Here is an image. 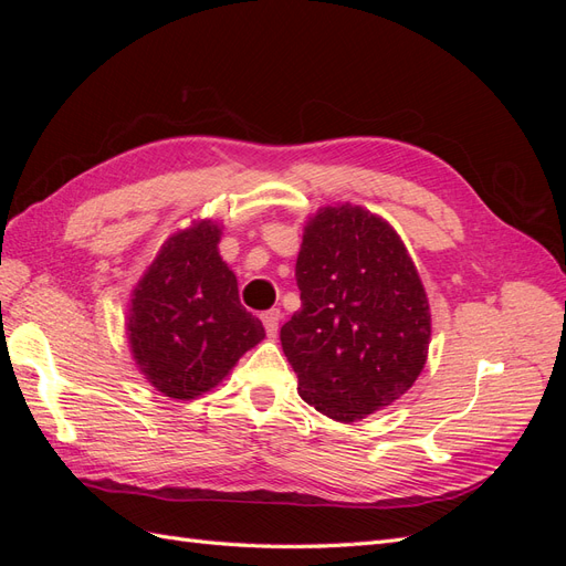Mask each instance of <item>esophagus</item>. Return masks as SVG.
I'll return each mask as SVG.
<instances>
[{
	"mask_svg": "<svg viewBox=\"0 0 566 566\" xmlns=\"http://www.w3.org/2000/svg\"><path fill=\"white\" fill-rule=\"evenodd\" d=\"M262 321H264V328H266V335L269 337H276L279 333V321H281V310H269L262 314Z\"/></svg>",
	"mask_w": 566,
	"mask_h": 566,
	"instance_id": "esophagus-1",
	"label": "esophagus"
}]
</instances>
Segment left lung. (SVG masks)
<instances>
[{"label": "left lung", "mask_w": 566, "mask_h": 566, "mask_svg": "<svg viewBox=\"0 0 566 566\" xmlns=\"http://www.w3.org/2000/svg\"><path fill=\"white\" fill-rule=\"evenodd\" d=\"M295 279L302 310L281 345L300 397L337 422L403 397L424 368L432 314L399 233L352 202L321 208L304 227Z\"/></svg>", "instance_id": "left-lung-1"}]
</instances>
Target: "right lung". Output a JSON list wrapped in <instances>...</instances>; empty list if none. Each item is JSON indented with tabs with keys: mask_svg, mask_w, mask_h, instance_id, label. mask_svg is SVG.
<instances>
[{
	"mask_svg": "<svg viewBox=\"0 0 566 566\" xmlns=\"http://www.w3.org/2000/svg\"><path fill=\"white\" fill-rule=\"evenodd\" d=\"M212 219L169 235L132 293L127 337L144 378L169 399H196L264 339L262 321L238 300Z\"/></svg>",
	"mask_w": 566,
	"mask_h": 566,
	"instance_id": "1",
	"label": "right lung"
}]
</instances>
